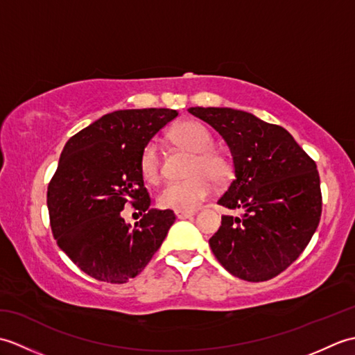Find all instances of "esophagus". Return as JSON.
<instances>
[{"label":"esophagus","mask_w":355,"mask_h":355,"mask_svg":"<svg viewBox=\"0 0 355 355\" xmlns=\"http://www.w3.org/2000/svg\"><path fill=\"white\" fill-rule=\"evenodd\" d=\"M195 212H186V210H175V216L178 220H186V218L193 216Z\"/></svg>","instance_id":"esophagus-1"}]
</instances>
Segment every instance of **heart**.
I'll list each match as a JSON object with an SVG mask.
<instances>
[{
	"label": "heart",
	"instance_id": "b5f03b06",
	"mask_svg": "<svg viewBox=\"0 0 355 355\" xmlns=\"http://www.w3.org/2000/svg\"><path fill=\"white\" fill-rule=\"evenodd\" d=\"M171 139L177 145L195 153L189 173L192 177L183 182L166 183L158 195V202L164 209L192 212L214 191V183H223L230 173V164L223 154L212 149V135L195 120H187L173 128ZM160 150L155 141H149L140 155V172L148 183L160 178Z\"/></svg>",
	"mask_w": 355,
	"mask_h": 355
}]
</instances>
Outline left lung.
<instances>
[{"instance_id":"8db88e82","label":"left lung","mask_w":355,"mask_h":355,"mask_svg":"<svg viewBox=\"0 0 355 355\" xmlns=\"http://www.w3.org/2000/svg\"><path fill=\"white\" fill-rule=\"evenodd\" d=\"M227 143L235 178L218 200L241 216H223L209 239L218 262L248 282L277 276L299 258L318 229V166L282 126L233 108L187 110Z\"/></svg>"}]
</instances>
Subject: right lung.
<instances>
[{"instance_id":"right-lung-1","label":"right lung","mask_w":355,"mask_h":355,"mask_svg":"<svg viewBox=\"0 0 355 355\" xmlns=\"http://www.w3.org/2000/svg\"><path fill=\"white\" fill-rule=\"evenodd\" d=\"M177 116L169 108L112 111L65 143L47 192L51 230L59 248L97 281L137 276L175 221L172 210L149 207L140 155ZM126 202L144 214L134 228L121 218Z\"/></svg>"}]
</instances>
